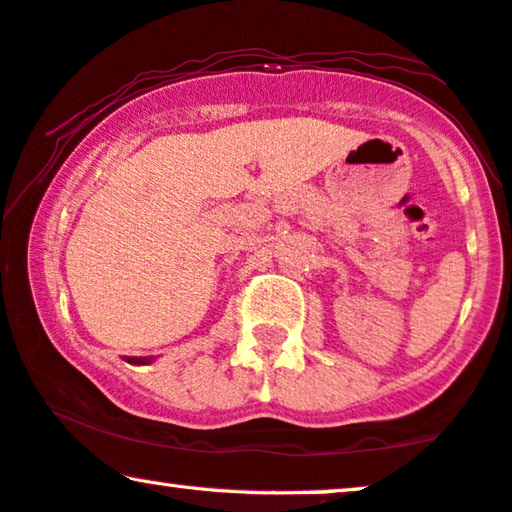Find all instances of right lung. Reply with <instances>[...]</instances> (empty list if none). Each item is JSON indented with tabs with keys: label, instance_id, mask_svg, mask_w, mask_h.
I'll return each instance as SVG.
<instances>
[{
	"label": "right lung",
	"instance_id": "obj_1",
	"mask_svg": "<svg viewBox=\"0 0 512 512\" xmlns=\"http://www.w3.org/2000/svg\"><path fill=\"white\" fill-rule=\"evenodd\" d=\"M130 363H149L151 359H135V356H132V359H128Z\"/></svg>",
	"mask_w": 512,
	"mask_h": 512
}]
</instances>
